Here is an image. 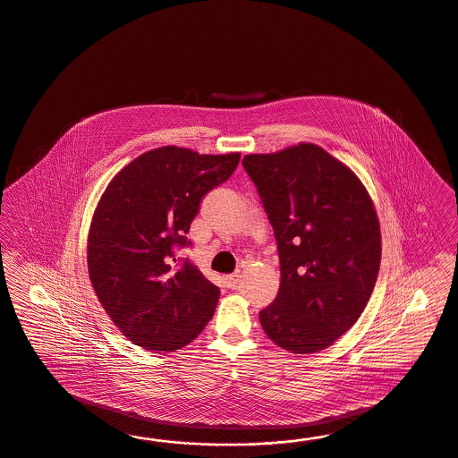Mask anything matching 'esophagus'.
Masks as SVG:
<instances>
[{"label": "esophagus", "mask_w": 458, "mask_h": 458, "mask_svg": "<svg viewBox=\"0 0 458 458\" xmlns=\"http://www.w3.org/2000/svg\"><path fill=\"white\" fill-rule=\"evenodd\" d=\"M238 276L237 274H232V276H226L225 277V284H226V287H235V285L238 284Z\"/></svg>", "instance_id": "obj_1"}]
</instances>
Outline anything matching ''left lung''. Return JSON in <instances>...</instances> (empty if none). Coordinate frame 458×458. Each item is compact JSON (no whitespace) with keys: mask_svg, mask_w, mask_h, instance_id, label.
Returning <instances> with one entry per match:
<instances>
[{"mask_svg":"<svg viewBox=\"0 0 458 458\" xmlns=\"http://www.w3.org/2000/svg\"><path fill=\"white\" fill-rule=\"evenodd\" d=\"M277 240L281 287L259 313L268 338L291 353L333 345L362 315L380 267V225L359 175L319 145L249 154Z\"/></svg>","mask_w":458,"mask_h":458,"instance_id":"left-lung-1","label":"left lung"}]
</instances>
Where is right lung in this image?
<instances>
[{
    "label": "right lung",
    "instance_id": "obj_1",
    "mask_svg": "<svg viewBox=\"0 0 458 458\" xmlns=\"http://www.w3.org/2000/svg\"><path fill=\"white\" fill-rule=\"evenodd\" d=\"M240 152L209 156L165 145L133 158L96 205L88 232V272L96 296L130 342L150 352L186 347L213 318L220 289L174 247L206 192L237 169Z\"/></svg>",
    "mask_w": 458,
    "mask_h": 458
}]
</instances>
